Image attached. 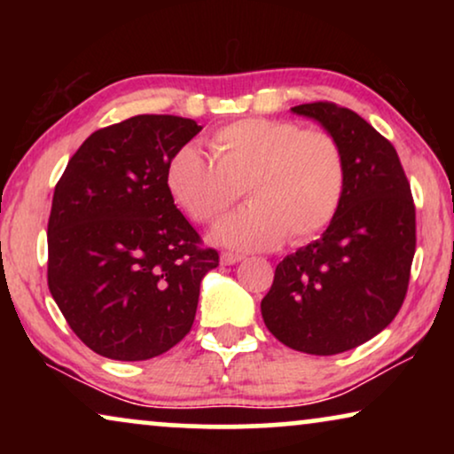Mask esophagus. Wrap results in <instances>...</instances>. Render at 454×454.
Here are the masks:
<instances>
[{
	"label": "esophagus",
	"mask_w": 454,
	"mask_h": 454,
	"mask_svg": "<svg viewBox=\"0 0 454 454\" xmlns=\"http://www.w3.org/2000/svg\"><path fill=\"white\" fill-rule=\"evenodd\" d=\"M241 260H244L241 254H231V252H223L221 254V264H225V266L238 264V262H241Z\"/></svg>",
	"instance_id": "obj_1"
}]
</instances>
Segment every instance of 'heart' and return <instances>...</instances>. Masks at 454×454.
I'll list each match as a JSON object with an SVG mask.
<instances>
[{"instance_id": "obj_1", "label": "heart", "mask_w": 454, "mask_h": 454, "mask_svg": "<svg viewBox=\"0 0 454 454\" xmlns=\"http://www.w3.org/2000/svg\"><path fill=\"white\" fill-rule=\"evenodd\" d=\"M213 160L194 145L171 154L165 185L196 223H215L246 188V208L219 223L213 238L241 252L316 238L331 225L347 184L340 142L326 129L247 117L210 136Z\"/></svg>"}]
</instances>
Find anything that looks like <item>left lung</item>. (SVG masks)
<instances>
[{
    "mask_svg": "<svg viewBox=\"0 0 454 454\" xmlns=\"http://www.w3.org/2000/svg\"><path fill=\"white\" fill-rule=\"evenodd\" d=\"M340 142L347 184L320 239L277 264L264 325L283 345L334 356L384 331L403 306L415 254V204L395 146L356 111L297 105Z\"/></svg>",
    "mask_w": 454,
    "mask_h": 454,
    "instance_id": "left-lung-1",
    "label": "left lung"
}]
</instances>
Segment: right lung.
Segmentation results:
<instances>
[{
    "instance_id": "right-lung-1",
    "label": "right lung",
    "mask_w": 454,
    "mask_h": 454,
    "mask_svg": "<svg viewBox=\"0 0 454 454\" xmlns=\"http://www.w3.org/2000/svg\"><path fill=\"white\" fill-rule=\"evenodd\" d=\"M177 115H134L92 132L53 192L47 283L76 337L120 362L157 357L194 325L219 252L165 185L171 154L200 132Z\"/></svg>"
}]
</instances>
